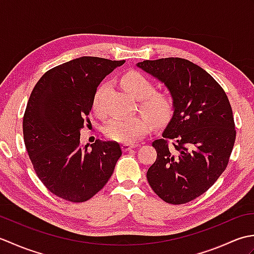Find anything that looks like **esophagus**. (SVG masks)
<instances>
[{"label": "esophagus", "mask_w": 254, "mask_h": 254, "mask_svg": "<svg viewBox=\"0 0 254 254\" xmlns=\"http://www.w3.org/2000/svg\"><path fill=\"white\" fill-rule=\"evenodd\" d=\"M137 145H135V144H130V143H123L122 144V150L123 152H127V150H130V149H132V148H134V147H136Z\"/></svg>", "instance_id": "obj_1"}]
</instances>
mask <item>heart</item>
Masks as SVG:
<instances>
[{
	"label": "heart",
	"instance_id": "obj_1",
	"mask_svg": "<svg viewBox=\"0 0 254 254\" xmlns=\"http://www.w3.org/2000/svg\"><path fill=\"white\" fill-rule=\"evenodd\" d=\"M121 84L128 94L138 100L139 110L148 117L137 115L127 119H113L104 130L108 138L121 143H133L146 135L150 122L155 127H163L170 121L175 113V99L169 91L155 90L152 80L136 71L124 74ZM105 88L106 85H101L93 99V110L98 117H104L106 113L101 102Z\"/></svg>",
	"mask_w": 254,
	"mask_h": 254
}]
</instances>
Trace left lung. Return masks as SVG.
I'll list each match as a JSON object with an SVG mask.
<instances>
[{
	"instance_id": "left-lung-1",
	"label": "left lung",
	"mask_w": 254,
	"mask_h": 254,
	"mask_svg": "<svg viewBox=\"0 0 254 254\" xmlns=\"http://www.w3.org/2000/svg\"><path fill=\"white\" fill-rule=\"evenodd\" d=\"M137 66L163 82L175 113L153 142L157 158L147 170L150 188L166 203L185 204L202 195L228 165L236 130L228 97L216 80L181 58L145 60Z\"/></svg>"
}]
</instances>
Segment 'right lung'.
<instances>
[{
    "label": "right lung",
    "mask_w": 254,
    "mask_h": 254,
    "mask_svg": "<svg viewBox=\"0 0 254 254\" xmlns=\"http://www.w3.org/2000/svg\"><path fill=\"white\" fill-rule=\"evenodd\" d=\"M126 62L82 57L42 75L32 89L23 119L27 153L45 187L65 201H88L106 186L122 150L117 142H79L90 123L97 87ZM88 126V124H87Z\"/></svg>",
    "instance_id": "add662e5"
}]
</instances>
